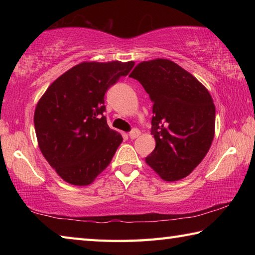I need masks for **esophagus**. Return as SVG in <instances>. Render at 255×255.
I'll return each instance as SVG.
<instances>
[{
  "label": "esophagus",
  "mask_w": 255,
  "mask_h": 255,
  "mask_svg": "<svg viewBox=\"0 0 255 255\" xmlns=\"http://www.w3.org/2000/svg\"><path fill=\"white\" fill-rule=\"evenodd\" d=\"M139 135H140V131L138 130L137 128H133L132 130H131L130 132H129V137H130L131 139H135V138H136V137H138Z\"/></svg>",
  "instance_id": "1"
}]
</instances>
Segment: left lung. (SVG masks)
<instances>
[{"label":"left lung","mask_w":255,"mask_h":255,"mask_svg":"<svg viewBox=\"0 0 255 255\" xmlns=\"http://www.w3.org/2000/svg\"><path fill=\"white\" fill-rule=\"evenodd\" d=\"M153 101L155 149L146 163L165 181L189 175L208 153L215 135V105L207 89L169 59L143 62L129 75Z\"/></svg>","instance_id":"obj_1"}]
</instances>
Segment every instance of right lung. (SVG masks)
Listing matches in <instances>:
<instances>
[{
    "label": "right lung",
    "mask_w": 255,
    "mask_h": 255,
    "mask_svg": "<svg viewBox=\"0 0 255 255\" xmlns=\"http://www.w3.org/2000/svg\"><path fill=\"white\" fill-rule=\"evenodd\" d=\"M133 62L81 63L50 84L34 111L39 148L66 182L88 185L109 165L123 137L107 124L105 94Z\"/></svg>",
    "instance_id": "right-lung-1"
}]
</instances>
